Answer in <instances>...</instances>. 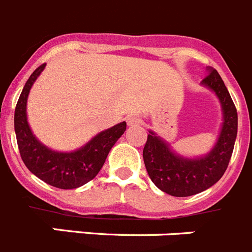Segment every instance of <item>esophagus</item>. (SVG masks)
<instances>
[{
    "mask_svg": "<svg viewBox=\"0 0 252 252\" xmlns=\"http://www.w3.org/2000/svg\"><path fill=\"white\" fill-rule=\"evenodd\" d=\"M139 122H140L139 117H138V115H135V114H130V115H128V117H126V124H128L129 126H137Z\"/></svg>",
    "mask_w": 252,
    "mask_h": 252,
    "instance_id": "34e87169",
    "label": "esophagus"
}]
</instances>
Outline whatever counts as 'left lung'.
I'll list each match as a JSON object with an SVG mask.
<instances>
[{"mask_svg": "<svg viewBox=\"0 0 252 252\" xmlns=\"http://www.w3.org/2000/svg\"><path fill=\"white\" fill-rule=\"evenodd\" d=\"M201 85L215 93L222 110L221 129L211 151L198 157L181 156L152 129L143 149V159L152 182L174 197L193 196L219 182L227 168L236 140V108L219 72L207 67V76Z\"/></svg>", "mask_w": 252, "mask_h": 252, "instance_id": "1", "label": "left lung"}]
</instances>
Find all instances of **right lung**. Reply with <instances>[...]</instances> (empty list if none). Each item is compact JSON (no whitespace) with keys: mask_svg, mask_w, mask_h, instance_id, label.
Here are the masks:
<instances>
[{"mask_svg":"<svg viewBox=\"0 0 252 252\" xmlns=\"http://www.w3.org/2000/svg\"><path fill=\"white\" fill-rule=\"evenodd\" d=\"M46 64L38 66L25 84L15 109V133L20 154L29 171L47 185L72 189L92 181L103 167L110 149L124 134L126 122L101 130L83 147L70 152L54 151L36 138L27 122V98Z\"/></svg>","mask_w":252,"mask_h":252,"instance_id":"1","label":"right lung"}]
</instances>
